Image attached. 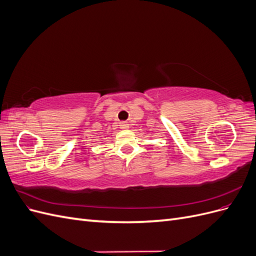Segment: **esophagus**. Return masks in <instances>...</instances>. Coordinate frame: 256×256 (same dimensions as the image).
<instances>
[{
    "mask_svg": "<svg viewBox=\"0 0 256 256\" xmlns=\"http://www.w3.org/2000/svg\"><path fill=\"white\" fill-rule=\"evenodd\" d=\"M120 129H128L129 128V124L127 122H120Z\"/></svg>",
    "mask_w": 256,
    "mask_h": 256,
    "instance_id": "34e87169",
    "label": "esophagus"
}]
</instances>
